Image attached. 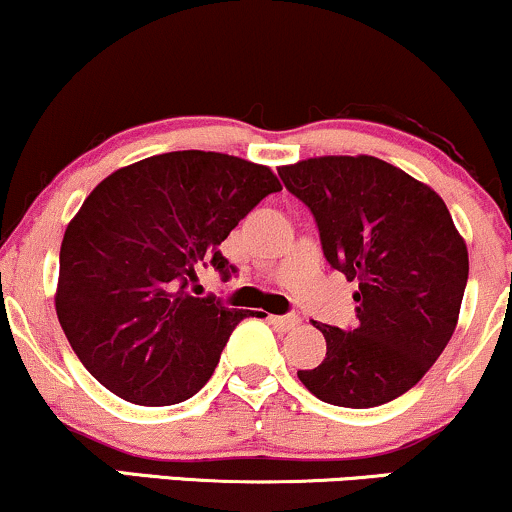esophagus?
<instances>
[{"mask_svg": "<svg viewBox=\"0 0 512 512\" xmlns=\"http://www.w3.org/2000/svg\"><path fill=\"white\" fill-rule=\"evenodd\" d=\"M270 323H273L278 330H294L299 323H302V318L297 314H285V316H273L270 318Z\"/></svg>", "mask_w": 512, "mask_h": 512, "instance_id": "esophagus-1", "label": "esophagus"}]
</instances>
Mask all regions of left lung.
<instances>
[{"label": "left lung", "mask_w": 512, "mask_h": 512, "mask_svg": "<svg viewBox=\"0 0 512 512\" xmlns=\"http://www.w3.org/2000/svg\"><path fill=\"white\" fill-rule=\"evenodd\" d=\"M314 213L323 254L354 292L359 323H316L326 359L297 371L318 400L366 410L422 381L458 326L470 258L431 186L371 155H323L278 167Z\"/></svg>", "instance_id": "obj_1"}]
</instances>
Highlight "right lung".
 <instances>
[{"mask_svg": "<svg viewBox=\"0 0 512 512\" xmlns=\"http://www.w3.org/2000/svg\"><path fill=\"white\" fill-rule=\"evenodd\" d=\"M270 167L206 150H174L112 172L64 232L57 318L95 381L134 405H177L213 376L249 311L191 297L210 263L234 273L220 244L268 194Z\"/></svg>", "mask_w": 512, "mask_h": 512, "instance_id": "right-lung-1", "label": "right lung"}]
</instances>
